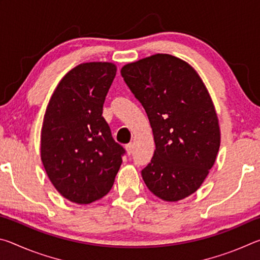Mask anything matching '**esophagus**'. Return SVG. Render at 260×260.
<instances>
[{"label": "esophagus", "mask_w": 260, "mask_h": 260, "mask_svg": "<svg viewBox=\"0 0 260 260\" xmlns=\"http://www.w3.org/2000/svg\"><path fill=\"white\" fill-rule=\"evenodd\" d=\"M126 151H127V153H128V155H132V153H133V150H134V144L133 143H128V144H126Z\"/></svg>", "instance_id": "esophagus-1"}]
</instances>
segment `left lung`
Masks as SVG:
<instances>
[{"label":"left lung","instance_id":"1","mask_svg":"<svg viewBox=\"0 0 260 260\" xmlns=\"http://www.w3.org/2000/svg\"><path fill=\"white\" fill-rule=\"evenodd\" d=\"M121 76L148 114L156 149L142 178L166 202L190 196L208 177L220 147L212 99L187 61L156 54L128 63Z\"/></svg>","mask_w":260,"mask_h":260}]
</instances>
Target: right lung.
<instances>
[{
  "label": "right lung",
  "mask_w": 260,
  "mask_h": 260,
  "mask_svg": "<svg viewBox=\"0 0 260 260\" xmlns=\"http://www.w3.org/2000/svg\"><path fill=\"white\" fill-rule=\"evenodd\" d=\"M117 73L109 61H88L61 78L47 105L41 128V160L61 196L89 204L107 195L122 162L124 148L102 117Z\"/></svg>",
  "instance_id": "obj_1"
}]
</instances>
